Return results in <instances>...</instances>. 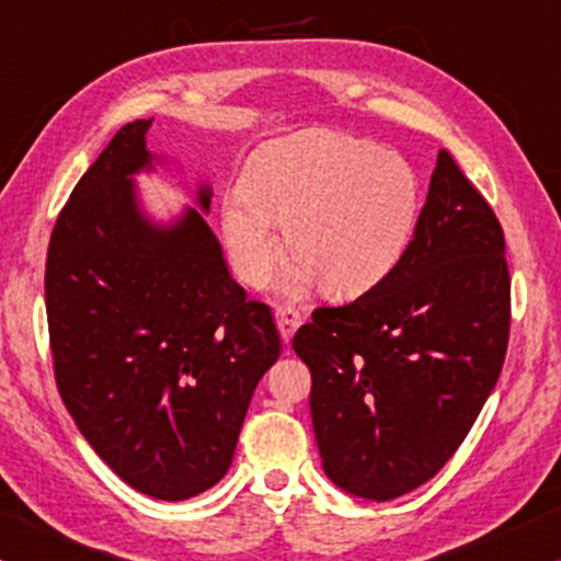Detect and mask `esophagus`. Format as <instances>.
Masks as SVG:
<instances>
[{
	"label": "esophagus",
	"mask_w": 561,
	"mask_h": 561,
	"mask_svg": "<svg viewBox=\"0 0 561 561\" xmlns=\"http://www.w3.org/2000/svg\"><path fill=\"white\" fill-rule=\"evenodd\" d=\"M274 318H276V328H279V333H282V341H285V343L293 341L295 331L302 325L300 312L293 310V308H279L274 312Z\"/></svg>",
	"instance_id": "esophagus-1"
}]
</instances>
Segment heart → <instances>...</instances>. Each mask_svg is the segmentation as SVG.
<instances>
[{
  "instance_id": "heart-1",
  "label": "heart",
  "mask_w": 561,
  "mask_h": 561,
  "mask_svg": "<svg viewBox=\"0 0 561 561\" xmlns=\"http://www.w3.org/2000/svg\"><path fill=\"white\" fill-rule=\"evenodd\" d=\"M417 218V182L400 156L341 133H308L268 146L226 194L220 228L236 274L264 287L282 259L279 226L295 261L279 289L300 297L367 295L392 274Z\"/></svg>"
}]
</instances>
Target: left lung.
Returning <instances> with one entry per match:
<instances>
[{
	"label": "left lung",
	"instance_id": "left-lung-1",
	"mask_svg": "<svg viewBox=\"0 0 561 561\" xmlns=\"http://www.w3.org/2000/svg\"><path fill=\"white\" fill-rule=\"evenodd\" d=\"M507 333L503 228L442 148L392 274L354 302L318 308L293 339L312 375L328 480L377 503L428 482L490 398Z\"/></svg>",
	"mask_w": 561,
	"mask_h": 561
}]
</instances>
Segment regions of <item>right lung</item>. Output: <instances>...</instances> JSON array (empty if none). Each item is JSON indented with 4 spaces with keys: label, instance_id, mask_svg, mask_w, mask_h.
Masks as SVG:
<instances>
[{
    "label": "right lung",
    "instance_id": "obj_1",
    "mask_svg": "<svg viewBox=\"0 0 561 561\" xmlns=\"http://www.w3.org/2000/svg\"><path fill=\"white\" fill-rule=\"evenodd\" d=\"M151 123L123 125L73 186L50 233L46 310L81 436L133 490L174 503L226 477L282 341L198 213L210 186L167 226L140 210L133 176L153 171Z\"/></svg>",
    "mask_w": 561,
    "mask_h": 561
}]
</instances>
